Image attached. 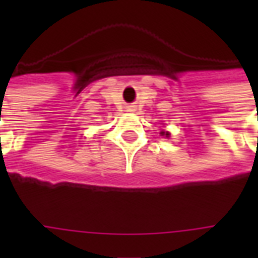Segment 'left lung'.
<instances>
[{
  "mask_svg": "<svg viewBox=\"0 0 258 258\" xmlns=\"http://www.w3.org/2000/svg\"><path fill=\"white\" fill-rule=\"evenodd\" d=\"M167 135H169V134H166V137H167Z\"/></svg>",
  "mask_w": 258,
  "mask_h": 258,
  "instance_id": "obj_1",
  "label": "left lung"
}]
</instances>
